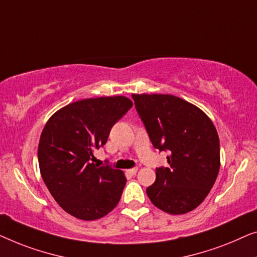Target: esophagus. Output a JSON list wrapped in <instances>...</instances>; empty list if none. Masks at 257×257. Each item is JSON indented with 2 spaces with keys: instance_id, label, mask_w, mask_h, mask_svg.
<instances>
[{
  "instance_id": "1",
  "label": "esophagus",
  "mask_w": 257,
  "mask_h": 257,
  "mask_svg": "<svg viewBox=\"0 0 257 257\" xmlns=\"http://www.w3.org/2000/svg\"><path fill=\"white\" fill-rule=\"evenodd\" d=\"M136 172H137V169L136 168H134V169H129V170H127V173H129L130 176H135L136 175Z\"/></svg>"
}]
</instances>
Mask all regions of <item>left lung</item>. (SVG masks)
I'll use <instances>...</instances> for the list:
<instances>
[{
  "mask_svg": "<svg viewBox=\"0 0 257 257\" xmlns=\"http://www.w3.org/2000/svg\"><path fill=\"white\" fill-rule=\"evenodd\" d=\"M154 147L168 150L169 168L156 170L147 194L169 214L197 208L214 185L220 170L218 132L194 104L170 94H133Z\"/></svg>",
  "mask_w": 257,
  "mask_h": 257,
  "instance_id": "left-lung-1",
  "label": "left lung"
}]
</instances>
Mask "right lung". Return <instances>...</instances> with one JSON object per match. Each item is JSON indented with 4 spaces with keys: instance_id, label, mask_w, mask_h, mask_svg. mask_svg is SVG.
Returning a JSON list of instances; mask_svg holds the SVG:
<instances>
[{
    "instance_id": "1",
    "label": "right lung",
    "mask_w": 257,
    "mask_h": 257,
    "mask_svg": "<svg viewBox=\"0 0 257 257\" xmlns=\"http://www.w3.org/2000/svg\"><path fill=\"white\" fill-rule=\"evenodd\" d=\"M133 107L127 96H100L75 101L46 122L38 144V164L50 193L65 212L92 221L103 218L120 201L124 172L94 164V150Z\"/></svg>"
}]
</instances>
